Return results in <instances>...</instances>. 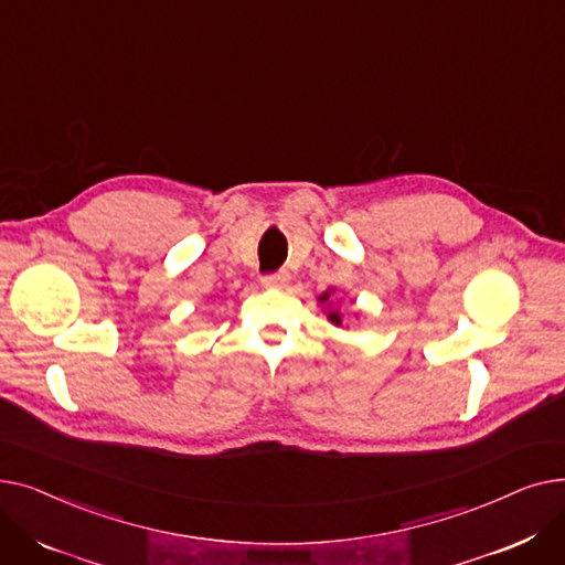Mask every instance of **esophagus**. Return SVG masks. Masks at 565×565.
<instances>
[{
	"instance_id": "34e87169",
	"label": "esophagus",
	"mask_w": 565,
	"mask_h": 565,
	"mask_svg": "<svg viewBox=\"0 0 565 565\" xmlns=\"http://www.w3.org/2000/svg\"><path fill=\"white\" fill-rule=\"evenodd\" d=\"M288 281H290V275H288L286 270H279V273H275V275H265V277L260 279V284H263L265 288H286Z\"/></svg>"
}]
</instances>
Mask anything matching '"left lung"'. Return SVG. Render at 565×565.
Returning <instances> with one entry per match:
<instances>
[{
	"label": "left lung",
	"instance_id": "1",
	"mask_svg": "<svg viewBox=\"0 0 565 565\" xmlns=\"http://www.w3.org/2000/svg\"><path fill=\"white\" fill-rule=\"evenodd\" d=\"M318 302L328 307V320H330L332 324H337V328H341V324H343V318H341V311L332 307V288H330V290H324V292L320 295V298H318Z\"/></svg>",
	"mask_w": 565,
	"mask_h": 565
}]
</instances>
